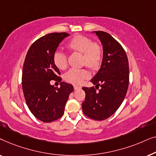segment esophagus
<instances>
[{"instance_id": "obj_1", "label": "esophagus", "mask_w": 156, "mask_h": 156, "mask_svg": "<svg viewBox=\"0 0 156 156\" xmlns=\"http://www.w3.org/2000/svg\"><path fill=\"white\" fill-rule=\"evenodd\" d=\"M74 90H77V89H80L81 87H79V86H76V85H74Z\"/></svg>"}]
</instances>
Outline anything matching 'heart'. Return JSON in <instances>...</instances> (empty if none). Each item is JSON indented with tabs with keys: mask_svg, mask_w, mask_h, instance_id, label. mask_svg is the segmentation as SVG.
Segmentation results:
<instances>
[{
	"mask_svg": "<svg viewBox=\"0 0 156 156\" xmlns=\"http://www.w3.org/2000/svg\"><path fill=\"white\" fill-rule=\"evenodd\" d=\"M67 48L74 52L82 53V64L91 69L99 67L103 57V49L97 42L85 35L74 36L67 42ZM53 63L57 69L63 70L67 66V55L62 51L57 50L53 54ZM88 72L84 69H71L65 74L66 82L79 85L89 77Z\"/></svg>",
	"mask_w": 156,
	"mask_h": 156,
	"instance_id": "1",
	"label": "heart"
}]
</instances>
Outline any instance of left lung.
Wrapping results in <instances>:
<instances>
[{"instance_id": "left-lung-1", "label": "left lung", "mask_w": 156, "mask_h": 156, "mask_svg": "<svg viewBox=\"0 0 156 156\" xmlns=\"http://www.w3.org/2000/svg\"><path fill=\"white\" fill-rule=\"evenodd\" d=\"M103 44V60L101 68L91 82L94 87H85V100L82 111L85 116L97 121H103L118 109L127 93L129 83V67L127 55L121 44L112 35L103 31H96Z\"/></svg>"}]
</instances>
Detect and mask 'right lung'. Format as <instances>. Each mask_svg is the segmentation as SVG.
<instances>
[{
	"label": "right lung",
	"mask_w": 156,
	"mask_h": 156,
	"mask_svg": "<svg viewBox=\"0 0 156 156\" xmlns=\"http://www.w3.org/2000/svg\"><path fill=\"white\" fill-rule=\"evenodd\" d=\"M67 33H49L35 40L27 51L23 67L22 87L30 111L41 121L57 120L64 111L72 84L60 83V87L50 84L51 80L60 82L61 73L53 63V54Z\"/></svg>",
	"instance_id": "add662e5"
}]
</instances>
